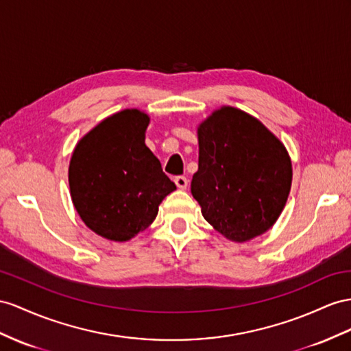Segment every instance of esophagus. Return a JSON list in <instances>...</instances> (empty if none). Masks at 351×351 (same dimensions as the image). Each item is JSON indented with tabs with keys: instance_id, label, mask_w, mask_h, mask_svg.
I'll return each instance as SVG.
<instances>
[{
	"instance_id": "1",
	"label": "esophagus",
	"mask_w": 351,
	"mask_h": 351,
	"mask_svg": "<svg viewBox=\"0 0 351 351\" xmlns=\"http://www.w3.org/2000/svg\"><path fill=\"white\" fill-rule=\"evenodd\" d=\"M175 184L178 188H181V190H185L188 186V179L185 176H176L175 178Z\"/></svg>"
}]
</instances>
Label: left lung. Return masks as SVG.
Listing matches in <instances>:
<instances>
[{"label": "left lung", "instance_id": "1", "mask_svg": "<svg viewBox=\"0 0 351 351\" xmlns=\"http://www.w3.org/2000/svg\"><path fill=\"white\" fill-rule=\"evenodd\" d=\"M291 184L289 154L255 117L222 106L200 124L191 194L222 236H261L280 217Z\"/></svg>", "mask_w": 351, "mask_h": 351}]
</instances>
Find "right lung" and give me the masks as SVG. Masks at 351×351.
<instances>
[{"label":"right lung","mask_w":351,"mask_h":351,"mask_svg":"<svg viewBox=\"0 0 351 351\" xmlns=\"http://www.w3.org/2000/svg\"><path fill=\"white\" fill-rule=\"evenodd\" d=\"M149 117L124 110L77 143L69 163L73 203L86 226L108 240H130L156 219L158 204L176 190L145 145Z\"/></svg>","instance_id":"right-lung-1"}]
</instances>
